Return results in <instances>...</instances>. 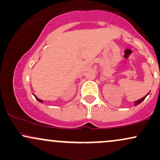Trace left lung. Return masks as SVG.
Wrapping results in <instances>:
<instances>
[{"instance_id": "obj_1", "label": "left lung", "mask_w": 160, "mask_h": 160, "mask_svg": "<svg viewBox=\"0 0 160 160\" xmlns=\"http://www.w3.org/2000/svg\"><path fill=\"white\" fill-rule=\"evenodd\" d=\"M148 94H149V93H148ZM147 95H145V96H144V97H143L142 98L139 99V100H138V101H136V102H135V106H136V105H138V104H140V103H141V102H142L144 100L145 98H146V97H147Z\"/></svg>"}]
</instances>
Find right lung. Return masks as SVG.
Here are the masks:
<instances>
[{
  "label": "right lung",
  "mask_w": 160,
  "mask_h": 160,
  "mask_svg": "<svg viewBox=\"0 0 160 160\" xmlns=\"http://www.w3.org/2000/svg\"><path fill=\"white\" fill-rule=\"evenodd\" d=\"M34 97H35V98L37 99V100H38V102H40V103H43V100H40V99H39V98H37V97L35 96V95H34Z\"/></svg>",
  "instance_id": "1"
}]
</instances>
